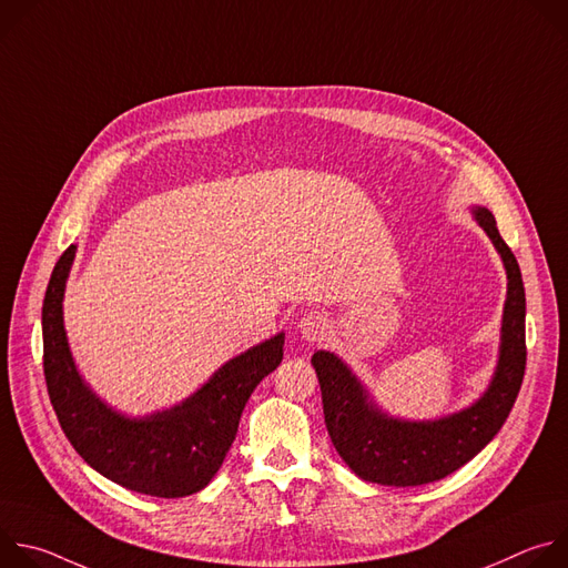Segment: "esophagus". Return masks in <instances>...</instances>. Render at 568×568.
<instances>
[{
  "label": "esophagus",
  "instance_id": "1",
  "mask_svg": "<svg viewBox=\"0 0 568 568\" xmlns=\"http://www.w3.org/2000/svg\"><path fill=\"white\" fill-rule=\"evenodd\" d=\"M328 318L321 312H305L298 321V331L307 342H321L328 335Z\"/></svg>",
  "mask_w": 568,
  "mask_h": 568
}]
</instances>
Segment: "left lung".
Segmentation results:
<instances>
[{
	"label": "left lung",
	"mask_w": 568,
	"mask_h": 568,
	"mask_svg": "<svg viewBox=\"0 0 568 568\" xmlns=\"http://www.w3.org/2000/svg\"><path fill=\"white\" fill-rule=\"evenodd\" d=\"M471 213L490 235L508 274L497 371L488 390L471 407L423 423L390 418L375 407L364 384L335 353L316 351L312 355L331 440L346 465L364 480L407 488L445 478L499 434L517 399L526 371L524 281L495 215L483 206H474Z\"/></svg>",
	"instance_id": "left-lung-1"
}]
</instances>
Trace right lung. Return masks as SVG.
<instances>
[{
  "label": "right lung",
  "mask_w": 568,
  "mask_h": 568,
  "mask_svg": "<svg viewBox=\"0 0 568 568\" xmlns=\"http://www.w3.org/2000/svg\"><path fill=\"white\" fill-rule=\"evenodd\" d=\"M73 256L69 245L42 305L44 379L64 436L88 465L128 490L161 499L200 493L220 469L250 395L281 364L285 335L229 359L178 407L128 418L97 397L73 364L62 321Z\"/></svg>",
  "instance_id": "add662e5"
}]
</instances>
